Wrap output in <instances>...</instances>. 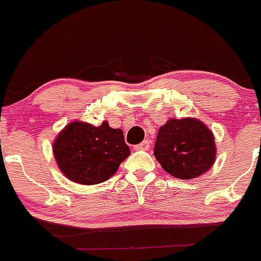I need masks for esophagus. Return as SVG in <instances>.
<instances>
[{
	"mask_svg": "<svg viewBox=\"0 0 261 261\" xmlns=\"http://www.w3.org/2000/svg\"><path fill=\"white\" fill-rule=\"evenodd\" d=\"M150 148V141L148 140H145L141 144L135 146V150H148Z\"/></svg>",
	"mask_w": 261,
	"mask_h": 261,
	"instance_id": "1",
	"label": "esophagus"
}]
</instances>
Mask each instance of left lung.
Instances as JSON below:
<instances>
[{
	"mask_svg": "<svg viewBox=\"0 0 261 261\" xmlns=\"http://www.w3.org/2000/svg\"><path fill=\"white\" fill-rule=\"evenodd\" d=\"M153 154L173 177L196 178L210 170L216 160L213 134L196 119L168 120L160 127Z\"/></svg>",
	"mask_w": 261,
	"mask_h": 261,
	"instance_id": "8db88e82",
	"label": "left lung"
}]
</instances>
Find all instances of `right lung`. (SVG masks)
<instances>
[{
  "mask_svg": "<svg viewBox=\"0 0 261 261\" xmlns=\"http://www.w3.org/2000/svg\"><path fill=\"white\" fill-rule=\"evenodd\" d=\"M53 152L68 178L80 185H98L116 172L130 147L122 131L111 128L107 121L100 126L75 121L59 134Z\"/></svg>",
  "mask_w": 261,
  "mask_h": 261,
  "instance_id": "add662e5",
  "label": "right lung"
}]
</instances>
